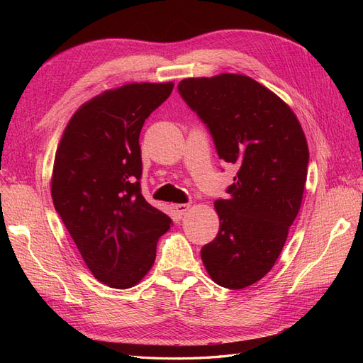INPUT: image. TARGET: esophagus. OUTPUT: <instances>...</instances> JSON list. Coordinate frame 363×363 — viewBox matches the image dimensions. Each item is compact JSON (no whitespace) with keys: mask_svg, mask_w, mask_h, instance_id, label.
<instances>
[{"mask_svg":"<svg viewBox=\"0 0 363 363\" xmlns=\"http://www.w3.org/2000/svg\"><path fill=\"white\" fill-rule=\"evenodd\" d=\"M189 204H175L174 206V208H175V213H177L179 216H182V215H184L186 212L189 211Z\"/></svg>","mask_w":363,"mask_h":363,"instance_id":"esophagus-1","label":"esophagus"}]
</instances>
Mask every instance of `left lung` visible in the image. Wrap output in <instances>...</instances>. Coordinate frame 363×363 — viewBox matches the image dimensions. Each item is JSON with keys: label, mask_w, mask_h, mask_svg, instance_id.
Wrapping results in <instances>:
<instances>
[{"label": "left lung", "mask_w": 363, "mask_h": 363, "mask_svg": "<svg viewBox=\"0 0 363 363\" xmlns=\"http://www.w3.org/2000/svg\"><path fill=\"white\" fill-rule=\"evenodd\" d=\"M180 96L206 124L219 159L238 168L225 200H216V238L201 248L212 280L242 289L265 277L298 215L309 148L298 119L247 75L184 79Z\"/></svg>", "instance_id": "obj_1"}]
</instances>
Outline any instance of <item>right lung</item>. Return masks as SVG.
I'll return each instance as SVG.
<instances>
[{"mask_svg":"<svg viewBox=\"0 0 363 363\" xmlns=\"http://www.w3.org/2000/svg\"><path fill=\"white\" fill-rule=\"evenodd\" d=\"M174 83H131L84 103L63 131L54 159L56 212L96 280L135 286L156 260L171 218L140 194L139 135Z\"/></svg>","mask_w":363,"mask_h":363,"instance_id":"1","label":"right lung"}]
</instances>
